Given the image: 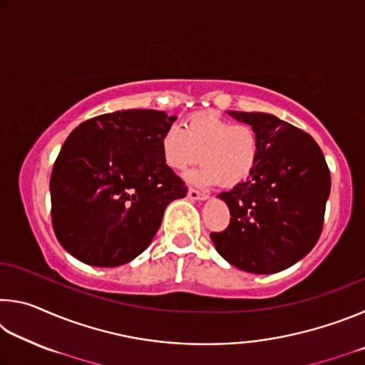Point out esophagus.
Masks as SVG:
<instances>
[{
  "mask_svg": "<svg viewBox=\"0 0 365 365\" xmlns=\"http://www.w3.org/2000/svg\"><path fill=\"white\" fill-rule=\"evenodd\" d=\"M188 197L191 201H206L207 200V195H202L200 191L196 190H188Z\"/></svg>",
  "mask_w": 365,
  "mask_h": 365,
  "instance_id": "1",
  "label": "esophagus"
}]
</instances>
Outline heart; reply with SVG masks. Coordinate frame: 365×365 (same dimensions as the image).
I'll use <instances>...</instances> for the list:
<instances>
[{
  "label": "heart",
  "instance_id": "1",
  "mask_svg": "<svg viewBox=\"0 0 365 365\" xmlns=\"http://www.w3.org/2000/svg\"><path fill=\"white\" fill-rule=\"evenodd\" d=\"M164 163L174 172L188 170L197 160L202 165L188 182L211 187L243 183L259 158V135L250 123H232L215 113L188 117L180 128H169L160 140Z\"/></svg>",
  "mask_w": 365,
  "mask_h": 365
}]
</instances>
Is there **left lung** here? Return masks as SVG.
Returning a JSON list of instances; mask_svg holds the SVG:
<instances>
[{
	"label": "left lung",
	"instance_id": "left-lung-1",
	"mask_svg": "<svg viewBox=\"0 0 365 365\" xmlns=\"http://www.w3.org/2000/svg\"><path fill=\"white\" fill-rule=\"evenodd\" d=\"M259 135L250 178L217 195L230 224L211 233L219 255L251 274H275L301 261L322 233L330 170L311 135L274 114L227 110Z\"/></svg>",
	"mask_w": 365,
	"mask_h": 365
}]
</instances>
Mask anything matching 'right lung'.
Returning <instances> with one entry per match:
<instances>
[{
	"mask_svg": "<svg viewBox=\"0 0 365 365\" xmlns=\"http://www.w3.org/2000/svg\"><path fill=\"white\" fill-rule=\"evenodd\" d=\"M175 119L164 110H115L67 137L49 191L54 233L71 256L117 267L150 246L165 207L188 191L160 153Z\"/></svg>",
	"mask_w": 365,
	"mask_h": 365,
	"instance_id": "1",
	"label": "right lung"
}]
</instances>
